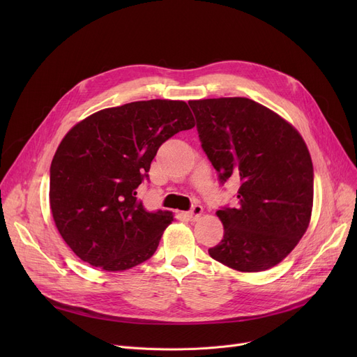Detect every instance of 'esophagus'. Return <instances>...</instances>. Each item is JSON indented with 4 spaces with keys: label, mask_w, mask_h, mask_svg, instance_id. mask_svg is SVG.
<instances>
[{
    "label": "esophagus",
    "mask_w": 357,
    "mask_h": 357,
    "mask_svg": "<svg viewBox=\"0 0 357 357\" xmlns=\"http://www.w3.org/2000/svg\"><path fill=\"white\" fill-rule=\"evenodd\" d=\"M202 214V207L201 205H192V208L186 213V217L190 220H197Z\"/></svg>",
    "instance_id": "34e87169"
}]
</instances>
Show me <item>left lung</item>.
Returning a JSON list of instances; mask_svg holds the SVG:
<instances>
[{
  "instance_id": "1",
  "label": "left lung",
  "mask_w": 357,
  "mask_h": 357,
  "mask_svg": "<svg viewBox=\"0 0 357 357\" xmlns=\"http://www.w3.org/2000/svg\"><path fill=\"white\" fill-rule=\"evenodd\" d=\"M202 150L220 183L240 181L236 208L217 211L222 240L213 259L240 272L282 261L308 229L314 169L301 135L272 109L249 98L190 101Z\"/></svg>"
}]
</instances>
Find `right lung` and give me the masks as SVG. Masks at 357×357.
Listing matches in <instances>:
<instances>
[{
	"label": "right lung",
	"mask_w": 357,
	"mask_h": 357,
	"mask_svg": "<svg viewBox=\"0 0 357 357\" xmlns=\"http://www.w3.org/2000/svg\"><path fill=\"white\" fill-rule=\"evenodd\" d=\"M195 126L183 101L150 100L101 109L72 127L50 165V210L62 238L102 271L135 268L156 252L171 211L137 199L158 149Z\"/></svg>",
	"instance_id": "add662e5"
}]
</instances>
